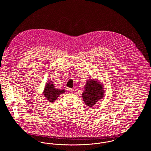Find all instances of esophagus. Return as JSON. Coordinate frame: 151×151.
<instances>
[{
  "label": "esophagus",
  "instance_id": "34e87169",
  "mask_svg": "<svg viewBox=\"0 0 151 151\" xmlns=\"http://www.w3.org/2000/svg\"><path fill=\"white\" fill-rule=\"evenodd\" d=\"M68 90H69V91H70V92H73L74 91V89L73 88H69Z\"/></svg>",
  "mask_w": 151,
  "mask_h": 151
}]
</instances>
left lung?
<instances>
[{
  "label": "left lung",
  "instance_id": "obj_1",
  "mask_svg": "<svg viewBox=\"0 0 151 151\" xmlns=\"http://www.w3.org/2000/svg\"><path fill=\"white\" fill-rule=\"evenodd\" d=\"M105 95L103 84L97 79L87 80L82 94L84 103L89 107L93 106L96 103L102 99Z\"/></svg>",
  "mask_w": 151,
  "mask_h": 151
}]
</instances>
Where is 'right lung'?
I'll list each match as a JSON object with an SVG mask.
<instances>
[{
  "label": "right lung",
  "mask_w": 151,
  "mask_h": 151,
  "mask_svg": "<svg viewBox=\"0 0 151 151\" xmlns=\"http://www.w3.org/2000/svg\"><path fill=\"white\" fill-rule=\"evenodd\" d=\"M44 88L43 94L46 99L50 102H54L60 94L65 92V89L56 88L52 81H47Z\"/></svg>",
  "instance_id": "1"
}]
</instances>
